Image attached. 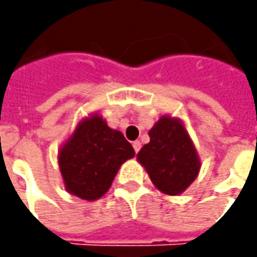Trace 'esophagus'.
Here are the masks:
<instances>
[{
    "label": "esophagus",
    "instance_id": "esophagus-1",
    "mask_svg": "<svg viewBox=\"0 0 257 257\" xmlns=\"http://www.w3.org/2000/svg\"><path fill=\"white\" fill-rule=\"evenodd\" d=\"M132 146H134L135 153H138V151L140 150V147H142V143H140L139 140H135L134 143H132Z\"/></svg>",
    "mask_w": 257,
    "mask_h": 257
}]
</instances>
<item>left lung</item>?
<instances>
[{
  "instance_id": "obj_1",
  "label": "left lung",
  "mask_w": 257,
  "mask_h": 257,
  "mask_svg": "<svg viewBox=\"0 0 257 257\" xmlns=\"http://www.w3.org/2000/svg\"><path fill=\"white\" fill-rule=\"evenodd\" d=\"M150 142L138 161L161 193L179 195L189 189L201 169L198 151L180 118L162 115L149 131Z\"/></svg>"
}]
</instances>
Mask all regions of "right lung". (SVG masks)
<instances>
[{
  "instance_id": "obj_1",
  "label": "right lung",
  "mask_w": 257,
  "mask_h": 257,
  "mask_svg": "<svg viewBox=\"0 0 257 257\" xmlns=\"http://www.w3.org/2000/svg\"><path fill=\"white\" fill-rule=\"evenodd\" d=\"M135 157L132 145L100 114L82 118L64 142L58 164L66 191L96 201L108 191L118 169Z\"/></svg>"
}]
</instances>
